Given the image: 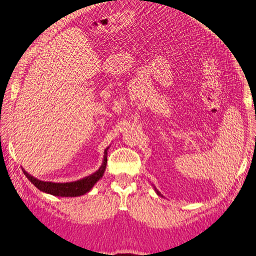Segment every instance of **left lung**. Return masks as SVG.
I'll list each match as a JSON object with an SVG mask.
<instances>
[{
  "instance_id": "obj_1",
  "label": "left lung",
  "mask_w": 256,
  "mask_h": 256,
  "mask_svg": "<svg viewBox=\"0 0 256 256\" xmlns=\"http://www.w3.org/2000/svg\"><path fill=\"white\" fill-rule=\"evenodd\" d=\"M154 190H155V192H156V194H158V195H160V196H163V195H162L161 193H160V192L158 191V190H156V188H155V186H154Z\"/></svg>"
}]
</instances>
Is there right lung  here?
<instances>
[{
  "instance_id": "obj_1",
  "label": "right lung",
  "mask_w": 256,
  "mask_h": 256,
  "mask_svg": "<svg viewBox=\"0 0 256 256\" xmlns=\"http://www.w3.org/2000/svg\"><path fill=\"white\" fill-rule=\"evenodd\" d=\"M106 148L104 151V156H103V162L102 165L98 168V171L94 173L88 175L81 180H78V181L74 182H66V183H55V182H45L41 181V180H38L34 178L33 175L28 174L26 171L23 170V173L25 174L31 183L35 185V188H38L40 191L45 192L48 194L54 195V196H62V198H75V196H81V195L86 194L92 190V188L96 184L100 178H102L103 174L105 172V168H106V163H108V150Z\"/></svg>"
}]
</instances>
